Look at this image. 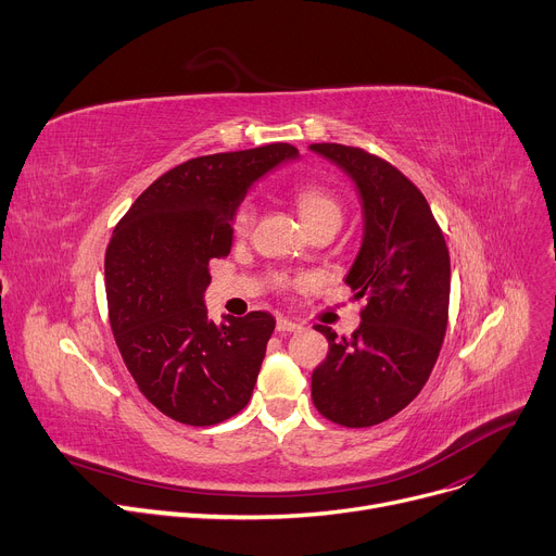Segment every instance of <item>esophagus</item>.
Masks as SVG:
<instances>
[{"instance_id":"34e87169","label":"esophagus","mask_w":556,"mask_h":556,"mask_svg":"<svg viewBox=\"0 0 556 556\" xmlns=\"http://www.w3.org/2000/svg\"><path fill=\"white\" fill-rule=\"evenodd\" d=\"M277 330L279 332H294V330H302V324L292 321L288 317H277Z\"/></svg>"}]
</instances>
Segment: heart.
Wrapping results in <instances>:
<instances>
[{
	"mask_svg": "<svg viewBox=\"0 0 556 556\" xmlns=\"http://www.w3.org/2000/svg\"><path fill=\"white\" fill-rule=\"evenodd\" d=\"M294 203H298L300 216H302L306 228L319 224V220H336V224H340L342 220L340 201L328 190L315 188V185H306V188L298 190V194H294ZM254 216H256V210L252 203L241 205V210L237 212V218H235L237 237H245L252 230Z\"/></svg>",
	"mask_w": 556,
	"mask_h": 556,
	"instance_id": "1",
	"label": "heart"
}]
</instances>
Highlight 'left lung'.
I'll return each mask as SVG.
<instances>
[{
  "instance_id": "1",
  "label": "left lung",
  "mask_w": 556,
  "mask_h": 556,
  "mask_svg": "<svg viewBox=\"0 0 556 556\" xmlns=\"http://www.w3.org/2000/svg\"><path fill=\"white\" fill-rule=\"evenodd\" d=\"M362 203L364 232L344 277L366 300L351 338L328 326V355L313 371L317 412L344 427H374L409 404L438 359L450 313V250L422 192L391 163L359 147L317 142Z\"/></svg>"
}]
</instances>
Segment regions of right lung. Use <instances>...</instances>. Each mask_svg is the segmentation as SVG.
<instances>
[{
	"label": "right lung",
	"instance_id": "obj_1",
	"mask_svg": "<svg viewBox=\"0 0 556 556\" xmlns=\"http://www.w3.org/2000/svg\"><path fill=\"white\" fill-rule=\"evenodd\" d=\"M300 152L288 142L199 156L156 178L104 256L111 330L140 393L176 422L210 427L248 404L275 317H207L210 262L232 248L252 185Z\"/></svg>",
	"mask_w": 556,
	"mask_h": 556
}]
</instances>
